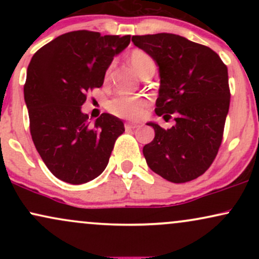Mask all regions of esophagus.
I'll use <instances>...</instances> for the list:
<instances>
[{
  "label": "esophagus",
  "instance_id": "34e87169",
  "mask_svg": "<svg viewBox=\"0 0 259 259\" xmlns=\"http://www.w3.org/2000/svg\"><path fill=\"white\" fill-rule=\"evenodd\" d=\"M140 124L135 123V121H127V123H125V129H135Z\"/></svg>",
  "mask_w": 259,
  "mask_h": 259
}]
</instances>
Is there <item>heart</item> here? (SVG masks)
<instances>
[{
  "label": "heart",
  "instance_id": "1",
  "mask_svg": "<svg viewBox=\"0 0 259 259\" xmlns=\"http://www.w3.org/2000/svg\"><path fill=\"white\" fill-rule=\"evenodd\" d=\"M129 62L140 76H142V74L151 68H156L153 58L142 50H133L129 55ZM107 76H108V72H107L106 78ZM146 106L147 100L144 96L120 95V96L114 97L109 101L107 107H108V111L117 117L134 119V118H139L142 114Z\"/></svg>",
  "mask_w": 259,
  "mask_h": 259
}]
</instances>
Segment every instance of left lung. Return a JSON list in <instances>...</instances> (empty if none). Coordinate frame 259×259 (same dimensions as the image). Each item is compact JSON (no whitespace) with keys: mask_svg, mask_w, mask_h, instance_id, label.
I'll return each mask as SVG.
<instances>
[{"mask_svg":"<svg viewBox=\"0 0 259 259\" xmlns=\"http://www.w3.org/2000/svg\"><path fill=\"white\" fill-rule=\"evenodd\" d=\"M132 41L158 65L160 85L156 114L175 125L154 129L145 145L147 165L175 184L202 175L214 160L222 144L230 105L228 68L209 47L175 34L136 35Z\"/></svg>","mask_w":259,"mask_h":259,"instance_id":"1","label":"left lung"}]
</instances>
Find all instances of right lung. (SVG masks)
Wrapping results in <instances>:
<instances>
[{
	"label": "right lung",
	"mask_w": 259,
	"mask_h": 259,
	"mask_svg": "<svg viewBox=\"0 0 259 259\" xmlns=\"http://www.w3.org/2000/svg\"><path fill=\"white\" fill-rule=\"evenodd\" d=\"M130 35L78 30L56 37L32 56L24 85L30 134L50 171L65 183L85 184L105 170L115 140L125 129L102 113L91 126L81 112L86 92L101 88L114 56Z\"/></svg>",
	"instance_id": "1"
}]
</instances>
